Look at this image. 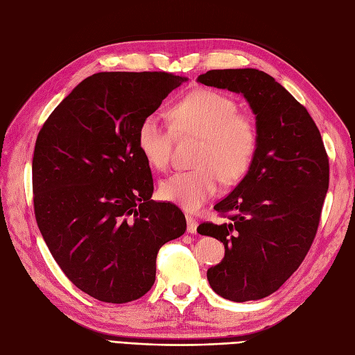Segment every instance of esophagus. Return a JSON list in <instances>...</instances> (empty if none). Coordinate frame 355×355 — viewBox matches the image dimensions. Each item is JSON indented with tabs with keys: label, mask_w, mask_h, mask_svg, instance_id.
<instances>
[{
	"label": "esophagus",
	"mask_w": 355,
	"mask_h": 355,
	"mask_svg": "<svg viewBox=\"0 0 355 355\" xmlns=\"http://www.w3.org/2000/svg\"><path fill=\"white\" fill-rule=\"evenodd\" d=\"M197 227H198V222L192 216H187V231L189 234H196L197 232Z\"/></svg>",
	"instance_id": "1"
}]
</instances>
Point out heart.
I'll return each mask as SVG.
<instances>
[{"mask_svg":"<svg viewBox=\"0 0 355 355\" xmlns=\"http://www.w3.org/2000/svg\"><path fill=\"white\" fill-rule=\"evenodd\" d=\"M171 124L157 114L146 115L137 130V148L149 166L166 170L175 135L201 137L196 168L178 171L159 184L164 200L187 211H198L218 194L222 178L239 180L249 170L257 148V127L239 114V105L213 90H197L170 110Z\"/></svg>","mask_w":355,"mask_h":355,"instance_id":"heart-1","label":"heart"}]
</instances>
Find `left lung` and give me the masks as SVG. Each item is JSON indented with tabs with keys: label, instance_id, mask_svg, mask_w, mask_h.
Wrapping results in <instances>:
<instances>
[{
	"label": "left lung",
	"instance_id": "8db88e82",
	"mask_svg": "<svg viewBox=\"0 0 355 355\" xmlns=\"http://www.w3.org/2000/svg\"><path fill=\"white\" fill-rule=\"evenodd\" d=\"M198 83L241 93L256 116L257 148L247 175L214 210L228 222L197 231L222 241L207 270L219 296L245 302L277 292L313 244L329 189V158L313 118L263 71L211 69Z\"/></svg>",
	"mask_w": 355,
	"mask_h": 355
}]
</instances>
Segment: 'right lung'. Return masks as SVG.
<instances>
[{"mask_svg": "<svg viewBox=\"0 0 355 355\" xmlns=\"http://www.w3.org/2000/svg\"><path fill=\"white\" fill-rule=\"evenodd\" d=\"M185 77L99 72L42 125L32 158L34 210L51 256L84 293L108 304L142 297L159 247L180 237L179 207L151 200L154 179L137 130Z\"/></svg>", "mask_w": 355, "mask_h": 355, "instance_id": "obj_1", "label": "right lung"}]
</instances>
